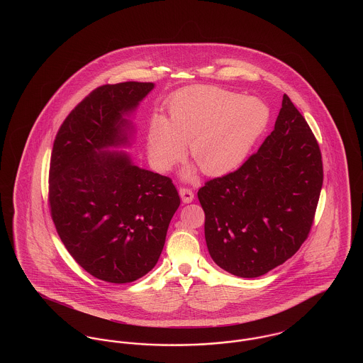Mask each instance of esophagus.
<instances>
[{"mask_svg": "<svg viewBox=\"0 0 363 363\" xmlns=\"http://www.w3.org/2000/svg\"><path fill=\"white\" fill-rule=\"evenodd\" d=\"M179 196L185 204H189L194 199V194L189 188H179Z\"/></svg>", "mask_w": 363, "mask_h": 363, "instance_id": "1", "label": "esophagus"}]
</instances>
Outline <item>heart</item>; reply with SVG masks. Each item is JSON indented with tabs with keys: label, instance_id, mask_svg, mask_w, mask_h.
<instances>
[{
	"label": "heart",
	"instance_id": "b5f03b06",
	"mask_svg": "<svg viewBox=\"0 0 363 363\" xmlns=\"http://www.w3.org/2000/svg\"><path fill=\"white\" fill-rule=\"evenodd\" d=\"M166 110L167 120L155 116L148 125L152 164L160 172L169 170L189 143L190 157L209 177L238 167L269 120L268 107L259 99L212 86L177 91Z\"/></svg>",
	"mask_w": 363,
	"mask_h": 363
}]
</instances>
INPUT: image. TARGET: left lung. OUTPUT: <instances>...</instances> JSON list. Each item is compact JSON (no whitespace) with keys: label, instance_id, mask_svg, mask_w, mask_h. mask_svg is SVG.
<instances>
[{"label":"left lung","instance_id":"obj_1","mask_svg":"<svg viewBox=\"0 0 363 363\" xmlns=\"http://www.w3.org/2000/svg\"><path fill=\"white\" fill-rule=\"evenodd\" d=\"M318 143L284 94L275 129L233 173L199 191L212 259L240 277H259L306 241L323 186Z\"/></svg>","mask_w":363,"mask_h":363}]
</instances>
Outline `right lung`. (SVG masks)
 I'll return each instance as SVG.
<instances>
[{
	"label": "right lung",
	"instance_id": "right-lung-1",
	"mask_svg": "<svg viewBox=\"0 0 363 363\" xmlns=\"http://www.w3.org/2000/svg\"><path fill=\"white\" fill-rule=\"evenodd\" d=\"M152 88L138 82L95 88L52 144L49 206L57 233L83 269L108 283L135 281L155 267L181 203L169 177L107 150L129 144L133 126L123 116Z\"/></svg>",
	"mask_w": 363,
	"mask_h": 363
}]
</instances>
